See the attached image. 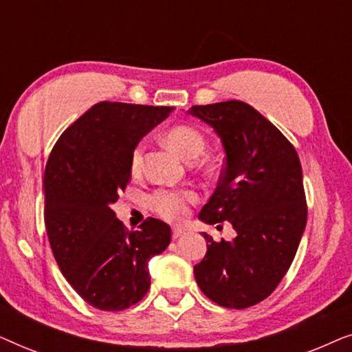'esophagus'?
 I'll use <instances>...</instances> for the list:
<instances>
[{
	"instance_id": "obj_1",
	"label": "esophagus",
	"mask_w": 352,
	"mask_h": 352,
	"mask_svg": "<svg viewBox=\"0 0 352 352\" xmlns=\"http://www.w3.org/2000/svg\"><path fill=\"white\" fill-rule=\"evenodd\" d=\"M186 234V229L182 228H173V239H179L181 235Z\"/></svg>"
}]
</instances>
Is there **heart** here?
Here are the masks:
<instances>
[{
  "instance_id": "1",
  "label": "heart",
  "mask_w": 352,
  "mask_h": 352,
  "mask_svg": "<svg viewBox=\"0 0 352 352\" xmlns=\"http://www.w3.org/2000/svg\"><path fill=\"white\" fill-rule=\"evenodd\" d=\"M168 146L179 153L187 162H194L205 151V138L199 129L189 124H176L165 134ZM144 146L138 144L131 153V171L136 175L141 170ZM199 201L197 192L190 189H157L148 195V205L163 219L179 223L189 213V206Z\"/></svg>"
}]
</instances>
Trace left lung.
Returning <instances> with one entry per match:
<instances>
[{"instance_id":"obj_1","label":"left lung","mask_w":352,"mask_h":352,"mask_svg":"<svg viewBox=\"0 0 352 352\" xmlns=\"http://www.w3.org/2000/svg\"><path fill=\"white\" fill-rule=\"evenodd\" d=\"M214 128L226 163L218 187L199 218L229 221L230 242H208L194 266L200 290L216 305L245 309L271 295L290 269L307 219L300 157L293 144L242 100L194 105L189 110Z\"/></svg>"}]
</instances>
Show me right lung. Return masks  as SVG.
Segmentation results:
<instances>
[{
    "instance_id": "right-lung-1",
    "label": "right lung",
    "mask_w": 352,
    "mask_h": 352,
    "mask_svg": "<svg viewBox=\"0 0 352 352\" xmlns=\"http://www.w3.org/2000/svg\"><path fill=\"white\" fill-rule=\"evenodd\" d=\"M173 107L94 104L52 147L45 170V226L57 266L100 311H123L151 288L147 263L171 242L170 226L147 218L128 230L112 206L131 177V153Z\"/></svg>"
}]
</instances>
